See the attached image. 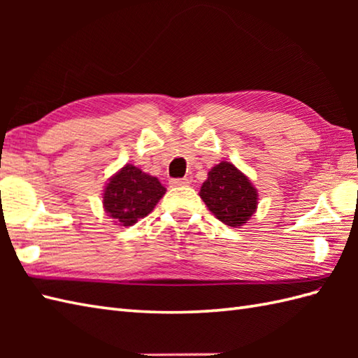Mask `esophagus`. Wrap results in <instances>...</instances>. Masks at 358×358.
Masks as SVG:
<instances>
[{
  "label": "esophagus",
  "mask_w": 358,
  "mask_h": 358,
  "mask_svg": "<svg viewBox=\"0 0 358 358\" xmlns=\"http://www.w3.org/2000/svg\"><path fill=\"white\" fill-rule=\"evenodd\" d=\"M171 186H187L189 185V180L187 178H172L169 181Z\"/></svg>",
  "instance_id": "esophagus-1"
}]
</instances>
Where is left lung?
<instances>
[{
    "mask_svg": "<svg viewBox=\"0 0 358 358\" xmlns=\"http://www.w3.org/2000/svg\"><path fill=\"white\" fill-rule=\"evenodd\" d=\"M200 196L212 214L231 227L245 224L255 214L258 203L257 189L249 178L227 162L209 171Z\"/></svg>",
    "mask_w": 358,
    "mask_h": 358,
    "instance_id": "left-lung-1",
    "label": "left lung"
}]
</instances>
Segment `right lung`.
<instances>
[{
    "instance_id": "1",
    "label": "right lung",
    "mask_w": 358,
    "mask_h": 358,
    "mask_svg": "<svg viewBox=\"0 0 358 358\" xmlns=\"http://www.w3.org/2000/svg\"><path fill=\"white\" fill-rule=\"evenodd\" d=\"M166 194L157 177L143 172L134 164H126L106 185L103 206L120 226H132L154 210Z\"/></svg>"
}]
</instances>
